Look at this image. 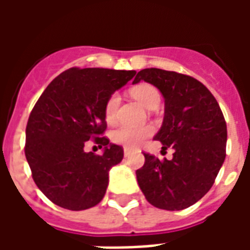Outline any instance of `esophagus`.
I'll return each instance as SVG.
<instances>
[{"label":"esophagus","mask_w":250,"mask_h":250,"mask_svg":"<svg viewBox=\"0 0 250 250\" xmlns=\"http://www.w3.org/2000/svg\"><path fill=\"white\" fill-rule=\"evenodd\" d=\"M123 151H125V155L127 157V155L132 151V148H131V147H123Z\"/></svg>","instance_id":"34e87169"}]
</instances>
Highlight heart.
Instances as JSON below:
<instances>
[{"mask_svg": "<svg viewBox=\"0 0 250 250\" xmlns=\"http://www.w3.org/2000/svg\"><path fill=\"white\" fill-rule=\"evenodd\" d=\"M130 93L132 98H135L141 104H143L146 108L151 109L159 104L161 95L158 92L155 87H152L150 84H139L136 87L131 88ZM120 104V96L118 93H112L104 105V116L108 123H112L116 119L118 115V108ZM151 125H119L118 128H115L111 134V138L115 143H119L125 147H136L142 145L146 141L148 136L152 134Z\"/></svg>", "mask_w": 250, "mask_h": 250, "instance_id": "obj_1", "label": "heart"}]
</instances>
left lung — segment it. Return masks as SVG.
<instances>
[{
  "label": "left lung",
  "mask_w": 250,
  "mask_h": 250,
  "mask_svg": "<svg viewBox=\"0 0 250 250\" xmlns=\"http://www.w3.org/2000/svg\"><path fill=\"white\" fill-rule=\"evenodd\" d=\"M150 83L165 98V118L155 141L171 146L173 159L145 154L136 179L155 208L182 210L213 186L226 157V122L220 105L204 84L178 72L146 68L134 83Z\"/></svg>",
  "instance_id": "1"
}]
</instances>
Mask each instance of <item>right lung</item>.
I'll use <instances>...</instances> for the list:
<instances>
[{
    "label": "right lung",
    "mask_w": 250,
    "mask_h": 250,
    "mask_svg": "<svg viewBox=\"0 0 250 250\" xmlns=\"http://www.w3.org/2000/svg\"><path fill=\"white\" fill-rule=\"evenodd\" d=\"M135 71L69 68L53 79L32 109L25 157L37 188L53 204L85 210L103 199L109 168L122 162L123 148L105 136L104 105ZM92 139L102 156L85 153Z\"/></svg>",
    "instance_id": "1"
}]
</instances>
